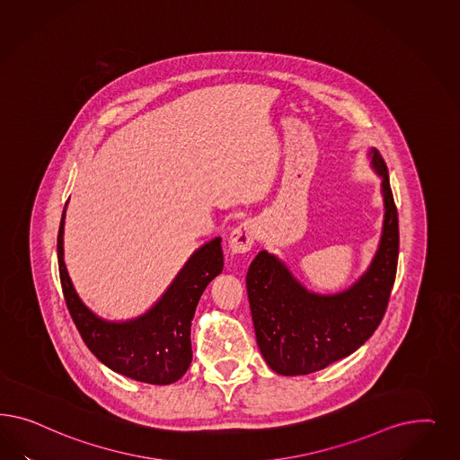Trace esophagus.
I'll return each instance as SVG.
<instances>
[{
    "instance_id": "34e87169",
    "label": "esophagus",
    "mask_w": 460,
    "mask_h": 460,
    "mask_svg": "<svg viewBox=\"0 0 460 460\" xmlns=\"http://www.w3.org/2000/svg\"><path fill=\"white\" fill-rule=\"evenodd\" d=\"M254 237H256V224L252 221H244L234 227V231L231 233V236L227 239V246L231 252H248L251 246L254 244Z\"/></svg>"
}]
</instances>
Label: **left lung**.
<instances>
[{"instance_id": "8db88e82", "label": "left lung", "mask_w": 460, "mask_h": 460, "mask_svg": "<svg viewBox=\"0 0 460 460\" xmlns=\"http://www.w3.org/2000/svg\"><path fill=\"white\" fill-rule=\"evenodd\" d=\"M367 156L381 179L385 216L376 252L359 279L341 292H310L265 250L248 270L256 342L266 364L283 376L310 375L348 358L376 331L388 306L400 248L398 212L385 160L376 148Z\"/></svg>"}]
</instances>
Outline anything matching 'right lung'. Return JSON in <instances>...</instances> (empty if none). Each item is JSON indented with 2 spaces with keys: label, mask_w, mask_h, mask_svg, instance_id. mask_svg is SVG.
Segmentation results:
<instances>
[{
  "label": "right lung",
  "mask_w": 460,
  "mask_h": 460,
  "mask_svg": "<svg viewBox=\"0 0 460 460\" xmlns=\"http://www.w3.org/2000/svg\"><path fill=\"white\" fill-rule=\"evenodd\" d=\"M66 209L67 204L57 236L58 275L70 317L85 346L118 375L148 385L179 381L192 362L190 325L195 306L206 287L223 271L221 237L197 248L145 314L128 321H108L84 304L67 273L64 263Z\"/></svg>",
  "instance_id": "right-lung-1"
}]
</instances>
